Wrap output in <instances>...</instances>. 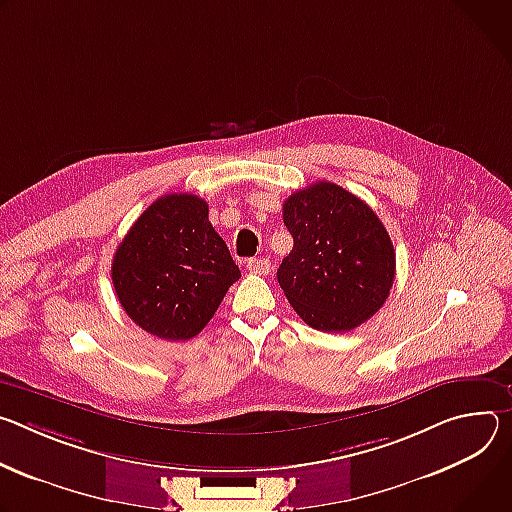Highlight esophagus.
Segmentation results:
<instances>
[{"label":"esophagus","mask_w":512,"mask_h":512,"mask_svg":"<svg viewBox=\"0 0 512 512\" xmlns=\"http://www.w3.org/2000/svg\"><path fill=\"white\" fill-rule=\"evenodd\" d=\"M248 270L252 274H268L270 272V260H266V258H250L248 260Z\"/></svg>","instance_id":"obj_1"}]
</instances>
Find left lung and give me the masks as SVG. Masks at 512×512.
Wrapping results in <instances>:
<instances>
[{"label": "left lung", "instance_id": "8db88e82", "mask_svg": "<svg viewBox=\"0 0 512 512\" xmlns=\"http://www.w3.org/2000/svg\"><path fill=\"white\" fill-rule=\"evenodd\" d=\"M293 250L278 285L297 315L319 331H352L388 299L396 258L386 227L356 195L319 181L282 205Z\"/></svg>", "mask_w": 512, "mask_h": 512}]
</instances>
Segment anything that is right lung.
<instances>
[{
	"label": "right lung",
	"instance_id": "add662e5",
	"mask_svg": "<svg viewBox=\"0 0 512 512\" xmlns=\"http://www.w3.org/2000/svg\"><path fill=\"white\" fill-rule=\"evenodd\" d=\"M240 276L209 221V205L189 193L156 199L111 262L113 289L128 317L168 342L195 337Z\"/></svg>",
	"mask_w": 512,
	"mask_h": 512
}]
</instances>
